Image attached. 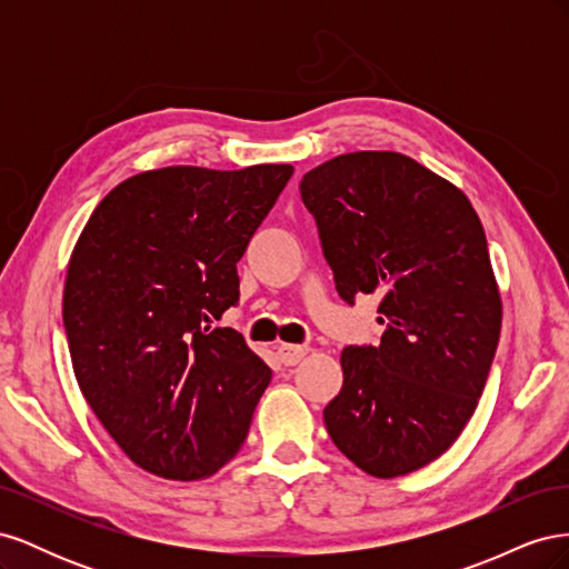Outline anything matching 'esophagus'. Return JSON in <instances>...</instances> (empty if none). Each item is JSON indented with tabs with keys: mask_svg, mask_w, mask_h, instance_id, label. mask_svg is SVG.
<instances>
[{
	"mask_svg": "<svg viewBox=\"0 0 569 569\" xmlns=\"http://www.w3.org/2000/svg\"><path fill=\"white\" fill-rule=\"evenodd\" d=\"M306 353H308L306 347H295V343H280L278 347V356L284 366H297Z\"/></svg>",
	"mask_w": 569,
	"mask_h": 569,
	"instance_id": "obj_1",
	"label": "esophagus"
}]
</instances>
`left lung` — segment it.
Here are the masks:
<instances>
[{
  "instance_id": "left-lung-1",
  "label": "left lung",
  "mask_w": 569,
  "mask_h": 569,
  "mask_svg": "<svg viewBox=\"0 0 569 569\" xmlns=\"http://www.w3.org/2000/svg\"><path fill=\"white\" fill-rule=\"evenodd\" d=\"M337 295L382 297V339L341 351L322 418L372 477H399L458 439L485 391L501 297L485 228L458 187L396 151H356L301 178Z\"/></svg>"
}]
</instances>
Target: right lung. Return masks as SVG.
Returning a JSON list of instances; mask_svg holds the SVG:
<instances>
[{"label":"right lung","mask_w":569,"mask_h":569,"mask_svg":"<svg viewBox=\"0 0 569 569\" xmlns=\"http://www.w3.org/2000/svg\"><path fill=\"white\" fill-rule=\"evenodd\" d=\"M295 168L170 166L113 187L68 263L63 327L76 380L142 470L192 481L249 435L272 370L234 327L237 263Z\"/></svg>","instance_id":"obj_1"}]
</instances>
